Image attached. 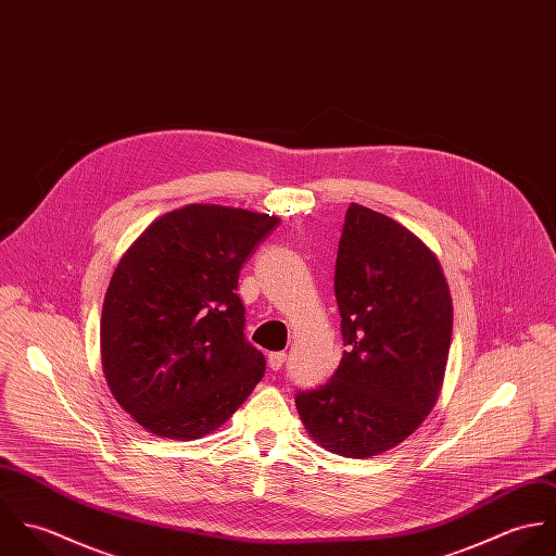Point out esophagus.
<instances>
[{
    "label": "esophagus",
    "mask_w": 556,
    "mask_h": 556,
    "mask_svg": "<svg viewBox=\"0 0 556 556\" xmlns=\"http://www.w3.org/2000/svg\"><path fill=\"white\" fill-rule=\"evenodd\" d=\"M285 362H287V353H282V351H276V353L267 355V364H269L271 370H280L285 366Z\"/></svg>",
    "instance_id": "1"
}]
</instances>
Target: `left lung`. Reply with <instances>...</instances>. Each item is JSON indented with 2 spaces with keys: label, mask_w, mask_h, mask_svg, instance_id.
<instances>
[{
  "label": "left lung",
  "mask_w": 556,
  "mask_h": 556,
  "mask_svg": "<svg viewBox=\"0 0 556 556\" xmlns=\"http://www.w3.org/2000/svg\"><path fill=\"white\" fill-rule=\"evenodd\" d=\"M333 293L346 351L317 390L298 392L325 450L368 458L402 443L434 406L452 342V298L432 250L396 220L351 203Z\"/></svg>",
  "instance_id": "left-lung-1"
}]
</instances>
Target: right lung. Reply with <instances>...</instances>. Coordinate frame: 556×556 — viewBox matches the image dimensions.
I'll return each mask as SVG.
<instances>
[{
  "instance_id": "1",
  "label": "right lung",
  "mask_w": 556,
  "mask_h": 556,
  "mask_svg": "<svg viewBox=\"0 0 556 556\" xmlns=\"http://www.w3.org/2000/svg\"><path fill=\"white\" fill-rule=\"evenodd\" d=\"M280 218L186 205L122 256L102 306L106 383L146 430L177 441L225 424L265 375L243 333L241 265Z\"/></svg>"
}]
</instances>
